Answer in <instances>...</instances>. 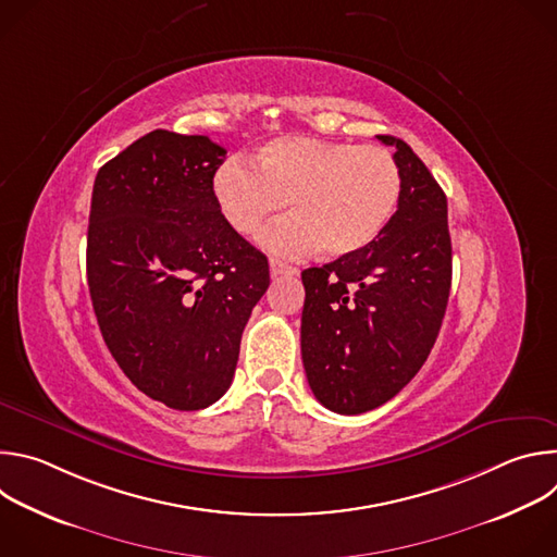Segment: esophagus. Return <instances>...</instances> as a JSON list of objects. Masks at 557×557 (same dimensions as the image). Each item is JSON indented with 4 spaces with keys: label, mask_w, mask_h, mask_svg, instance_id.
<instances>
[{
    "label": "esophagus",
    "mask_w": 557,
    "mask_h": 557,
    "mask_svg": "<svg viewBox=\"0 0 557 557\" xmlns=\"http://www.w3.org/2000/svg\"><path fill=\"white\" fill-rule=\"evenodd\" d=\"M297 273L299 271L295 267H290V264H286L282 260H271V275L273 277H277V275H297Z\"/></svg>",
    "instance_id": "obj_1"
}]
</instances>
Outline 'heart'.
I'll use <instances>...</instances> for the list:
<instances>
[{
	"instance_id": "b5f03b06",
	"label": "heart",
	"mask_w": 557,
	"mask_h": 557,
	"mask_svg": "<svg viewBox=\"0 0 557 557\" xmlns=\"http://www.w3.org/2000/svg\"><path fill=\"white\" fill-rule=\"evenodd\" d=\"M213 194L226 222L247 237L288 205L293 215L264 235L273 253L320 249L346 258L368 247L394 215L401 170L381 145L282 136L262 147L258 170L237 158L222 163Z\"/></svg>"
}]
</instances>
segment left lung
Returning <instances> with one entry per match:
<instances>
[{"label": "left lung", "mask_w": 557, "mask_h": 557, "mask_svg": "<svg viewBox=\"0 0 557 557\" xmlns=\"http://www.w3.org/2000/svg\"><path fill=\"white\" fill-rule=\"evenodd\" d=\"M392 145L401 198L357 253L301 273V361L314 399L337 414L374 410L425 363L447 308V198L408 143Z\"/></svg>", "instance_id": "left-lung-1"}]
</instances>
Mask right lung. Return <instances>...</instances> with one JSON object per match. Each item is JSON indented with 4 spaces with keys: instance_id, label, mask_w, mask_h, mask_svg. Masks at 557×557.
<instances>
[{
    "instance_id": "right-lung-1",
    "label": "right lung",
    "mask_w": 557,
    "mask_h": 557,
    "mask_svg": "<svg viewBox=\"0 0 557 557\" xmlns=\"http://www.w3.org/2000/svg\"><path fill=\"white\" fill-rule=\"evenodd\" d=\"M226 149L153 129L108 161L92 189L88 286L106 346L149 399L191 412L228 389L269 260L222 215Z\"/></svg>"
}]
</instances>
